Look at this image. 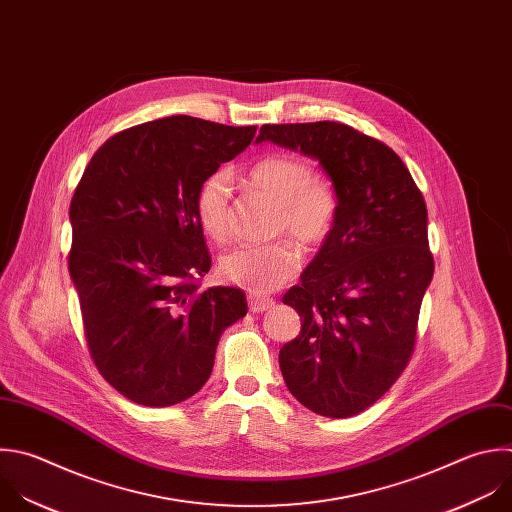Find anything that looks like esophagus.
Here are the masks:
<instances>
[{
	"label": "esophagus",
	"mask_w": 512,
	"mask_h": 512,
	"mask_svg": "<svg viewBox=\"0 0 512 512\" xmlns=\"http://www.w3.org/2000/svg\"><path fill=\"white\" fill-rule=\"evenodd\" d=\"M275 305V301L271 297H261V295H249V309L253 313H263L267 309H271Z\"/></svg>",
	"instance_id": "esophagus-1"
}]
</instances>
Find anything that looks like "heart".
<instances>
[{
  "instance_id": "heart-1",
  "label": "heart",
  "mask_w": 512,
  "mask_h": 512,
  "mask_svg": "<svg viewBox=\"0 0 512 512\" xmlns=\"http://www.w3.org/2000/svg\"><path fill=\"white\" fill-rule=\"evenodd\" d=\"M249 183L277 201L273 229L291 235L301 247L315 249L331 235L339 197L333 183L313 175V168L293 154H271L249 170ZM197 215L205 233L225 243L229 239L231 217V177L217 170L199 189ZM301 267L297 247L279 239L265 245H241L219 263L221 275L247 291L267 293L295 277Z\"/></svg>"
}]
</instances>
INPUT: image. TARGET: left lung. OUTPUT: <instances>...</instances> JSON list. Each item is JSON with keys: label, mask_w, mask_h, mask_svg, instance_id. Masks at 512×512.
Listing matches in <instances>:
<instances>
[{"label": "left lung", "mask_w": 512, "mask_h": 512, "mask_svg": "<svg viewBox=\"0 0 512 512\" xmlns=\"http://www.w3.org/2000/svg\"><path fill=\"white\" fill-rule=\"evenodd\" d=\"M263 140L319 160L339 197L331 235L283 295L303 321L279 368L305 408L350 418L378 402L414 354L434 275L426 203L402 158L348 124H265Z\"/></svg>", "instance_id": "8db88e82"}]
</instances>
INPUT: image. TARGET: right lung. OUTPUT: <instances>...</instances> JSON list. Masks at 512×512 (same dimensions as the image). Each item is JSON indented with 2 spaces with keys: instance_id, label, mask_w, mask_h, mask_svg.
Instances as JSON below:
<instances>
[{
  "instance_id": "obj_1",
  "label": "right lung",
  "mask_w": 512,
  "mask_h": 512,
  "mask_svg": "<svg viewBox=\"0 0 512 512\" xmlns=\"http://www.w3.org/2000/svg\"><path fill=\"white\" fill-rule=\"evenodd\" d=\"M255 132L185 114L144 122L108 138L76 187L68 269L88 350L102 378L136 404L195 396L221 333L247 313L241 289H199L211 253L197 195Z\"/></svg>"
}]
</instances>
